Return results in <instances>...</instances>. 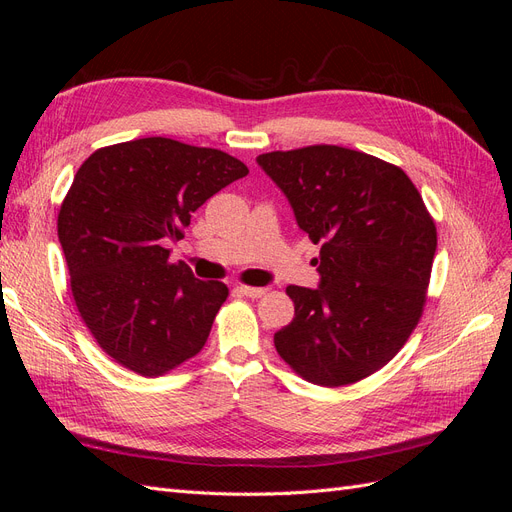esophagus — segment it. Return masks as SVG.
<instances>
[{"mask_svg":"<svg viewBox=\"0 0 512 512\" xmlns=\"http://www.w3.org/2000/svg\"><path fill=\"white\" fill-rule=\"evenodd\" d=\"M237 290L243 294V297H250V299H258L262 294L267 292V288H260V286H237Z\"/></svg>","mask_w":512,"mask_h":512,"instance_id":"obj_1","label":"esophagus"}]
</instances>
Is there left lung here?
Listing matches in <instances>:
<instances>
[{"mask_svg": "<svg viewBox=\"0 0 512 512\" xmlns=\"http://www.w3.org/2000/svg\"><path fill=\"white\" fill-rule=\"evenodd\" d=\"M309 239L318 288L288 286L294 318L273 342L301 378L318 386L359 382L408 342L427 301L436 224L395 164L337 145L256 158Z\"/></svg>", "mask_w": 512, "mask_h": 512, "instance_id": "left-lung-1", "label": "left lung"}]
</instances>
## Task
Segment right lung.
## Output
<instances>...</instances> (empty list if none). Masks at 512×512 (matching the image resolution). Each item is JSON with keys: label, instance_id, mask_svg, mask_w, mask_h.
Here are the masks:
<instances>
[{"label": "right lung", "instance_id": "add662e5", "mask_svg": "<svg viewBox=\"0 0 512 512\" xmlns=\"http://www.w3.org/2000/svg\"><path fill=\"white\" fill-rule=\"evenodd\" d=\"M247 173L220 149L162 136L102 147L76 170L57 235L74 303L113 361L156 378L203 350L228 288L196 280L166 245Z\"/></svg>", "mask_w": 512, "mask_h": 512}]
</instances>
